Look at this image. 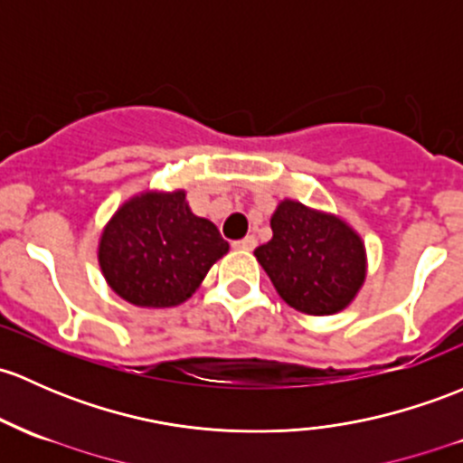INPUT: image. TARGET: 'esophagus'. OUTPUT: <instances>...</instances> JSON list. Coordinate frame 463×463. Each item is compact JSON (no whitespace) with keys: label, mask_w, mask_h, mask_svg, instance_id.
<instances>
[{"label":"esophagus","mask_w":463,"mask_h":463,"mask_svg":"<svg viewBox=\"0 0 463 463\" xmlns=\"http://www.w3.org/2000/svg\"><path fill=\"white\" fill-rule=\"evenodd\" d=\"M257 246V240L252 235L244 237V240H237L232 241V248H240V250H252V248Z\"/></svg>","instance_id":"obj_1"}]
</instances>
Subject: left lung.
<instances>
[{"mask_svg":"<svg viewBox=\"0 0 463 463\" xmlns=\"http://www.w3.org/2000/svg\"><path fill=\"white\" fill-rule=\"evenodd\" d=\"M272 240L255 248L288 306L308 315L344 310L366 277V250L342 219L286 199L270 219Z\"/></svg>","mask_w":463,"mask_h":463,"instance_id":"left-lung-1","label":"left lung"}]
</instances>
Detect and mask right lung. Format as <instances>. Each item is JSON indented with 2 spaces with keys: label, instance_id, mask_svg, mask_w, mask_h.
<instances>
[{
  "label": "right lung",
  "instance_id": "obj_1",
  "mask_svg": "<svg viewBox=\"0 0 463 463\" xmlns=\"http://www.w3.org/2000/svg\"><path fill=\"white\" fill-rule=\"evenodd\" d=\"M228 241L208 219L193 215L186 193H144L126 202L99 241V266L121 299L144 308L186 301Z\"/></svg>",
  "mask_w": 463,
  "mask_h": 463
}]
</instances>
